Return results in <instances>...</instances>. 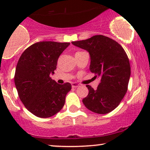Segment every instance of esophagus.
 Wrapping results in <instances>:
<instances>
[{
	"label": "esophagus",
	"mask_w": 150,
	"mask_h": 150,
	"mask_svg": "<svg viewBox=\"0 0 150 150\" xmlns=\"http://www.w3.org/2000/svg\"><path fill=\"white\" fill-rule=\"evenodd\" d=\"M79 86V84L76 83V82H73L72 83V87H74V88H75V87H77Z\"/></svg>",
	"instance_id": "34e87169"
}]
</instances>
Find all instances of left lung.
I'll list each match as a JSON object with an SVG mask.
<instances>
[{"instance_id": "1", "label": "left lung", "mask_w": 150, "mask_h": 150, "mask_svg": "<svg viewBox=\"0 0 150 150\" xmlns=\"http://www.w3.org/2000/svg\"><path fill=\"white\" fill-rule=\"evenodd\" d=\"M72 44L89 53V70L100 79L97 89L86 85L89 93L82 99L84 105L99 114L111 112L119 105L128 89L130 65L126 53L116 41L103 35Z\"/></svg>"}]
</instances>
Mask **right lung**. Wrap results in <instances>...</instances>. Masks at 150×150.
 <instances>
[{
	"label": "right lung",
	"instance_id": "right-lung-1",
	"mask_svg": "<svg viewBox=\"0 0 150 150\" xmlns=\"http://www.w3.org/2000/svg\"><path fill=\"white\" fill-rule=\"evenodd\" d=\"M70 43L42 42L22 53L17 64L15 85L27 109L39 118L56 114L65 104L71 89L69 82L60 85L50 77L54 74L60 55Z\"/></svg>",
	"mask_w": 150,
	"mask_h": 150
}]
</instances>
